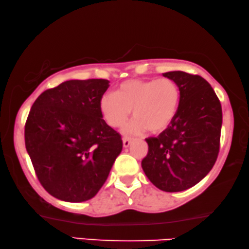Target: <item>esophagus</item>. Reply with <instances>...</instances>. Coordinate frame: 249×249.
I'll list each match as a JSON object with an SVG mask.
<instances>
[{
    "label": "esophagus",
    "mask_w": 249,
    "mask_h": 249,
    "mask_svg": "<svg viewBox=\"0 0 249 249\" xmlns=\"http://www.w3.org/2000/svg\"><path fill=\"white\" fill-rule=\"evenodd\" d=\"M131 142H132V138H129V137L122 138V143H124V148H128V146L131 144Z\"/></svg>",
    "instance_id": "obj_1"
}]
</instances>
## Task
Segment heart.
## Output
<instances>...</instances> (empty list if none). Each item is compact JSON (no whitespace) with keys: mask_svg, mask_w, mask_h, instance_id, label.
Listing matches in <instances>:
<instances>
[{"mask_svg":"<svg viewBox=\"0 0 249 249\" xmlns=\"http://www.w3.org/2000/svg\"><path fill=\"white\" fill-rule=\"evenodd\" d=\"M180 89L172 79H129L113 93L101 97L99 107L105 121L112 128H121L130 115L133 120L124 132L141 133L149 129L159 133L170 127L180 106Z\"/></svg>","mask_w":249,"mask_h":249,"instance_id":"1","label":"heart"}]
</instances>
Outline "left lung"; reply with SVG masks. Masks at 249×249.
<instances>
[{
	"label": "left lung",
	"mask_w": 249,
	"mask_h": 249,
	"mask_svg": "<svg viewBox=\"0 0 249 249\" xmlns=\"http://www.w3.org/2000/svg\"><path fill=\"white\" fill-rule=\"evenodd\" d=\"M180 89V106L169 128L145 139L149 145L142 169L153 185L165 192H181L203 180L219 151L222 106L207 81L198 75L169 71Z\"/></svg>",
	"instance_id": "8db88e82"
}]
</instances>
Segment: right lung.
<instances>
[{"label": "right lung", "mask_w": 249, "mask_h": 249, "mask_svg": "<svg viewBox=\"0 0 249 249\" xmlns=\"http://www.w3.org/2000/svg\"><path fill=\"white\" fill-rule=\"evenodd\" d=\"M109 80H67L40 93L25 124V146L40 184L53 196L92 198L122 150L99 103Z\"/></svg>", "instance_id": "obj_1"}]
</instances>
